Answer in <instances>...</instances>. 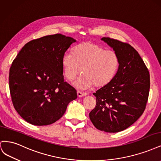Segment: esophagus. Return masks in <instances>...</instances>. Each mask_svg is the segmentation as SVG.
Wrapping results in <instances>:
<instances>
[{"label":"esophagus","instance_id":"esophagus-1","mask_svg":"<svg viewBox=\"0 0 161 161\" xmlns=\"http://www.w3.org/2000/svg\"><path fill=\"white\" fill-rule=\"evenodd\" d=\"M77 95L79 97H85L86 95H87L86 92H82L80 91H78L77 92Z\"/></svg>","mask_w":161,"mask_h":161}]
</instances>
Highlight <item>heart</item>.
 Instances as JSON below:
<instances>
[{
  "instance_id": "b5f03b06",
  "label": "heart",
  "mask_w": 161,
  "mask_h": 161,
  "mask_svg": "<svg viewBox=\"0 0 161 161\" xmlns=\"http://www.w3.org/2000/svg\"><path fill=\"white\" fill-rule=\"evenodd\" d=\"M119 64V56L114 50H105L95 43L85 42L75 47L73 53H65L62 58L64 75L72 80L81 74L75 86L85 89L93 85L100 88L113 80Z\"/></svg>"
}]
</instances>
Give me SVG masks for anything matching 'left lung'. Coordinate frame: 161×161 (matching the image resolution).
<instances>
[{
  "mask_svg": "<svg viewBox=\"0 0 161 161\" xmlns=\"http://www.w3.org/2000/svg\"><path fill=\"white\" fill-rule=\"evenodd\" d=\"M101 40L118 53L119 64L113 80L93 93L97 103L89 118L97 129L115 133L130 127L142 115L149 95L150 75L132 46L109 37Z\"/></svg>",
  "mask_w": 161,
  "mask_h": 161,
  "instance_id": "left-lung-1",
  "label": "left lung"
}]
</instances>
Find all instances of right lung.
<instances>
[{"instance_id": "add662e5", "label": "right lung", "mask_w": 161, "mask_h": 161, "mask_svg": "<svg viewBox=\"0 0 161 161\" xmlns=\"http://www.w3.org/2000/svg\"><path fill=\"white\" fill-rule=\"evenodd\" d=\"M76 41L62 34L27 43L9 71V89L14 109L35 125H46L62 118L76 91L64 81L62 58Z\"/></svg>"}]
</instances>
